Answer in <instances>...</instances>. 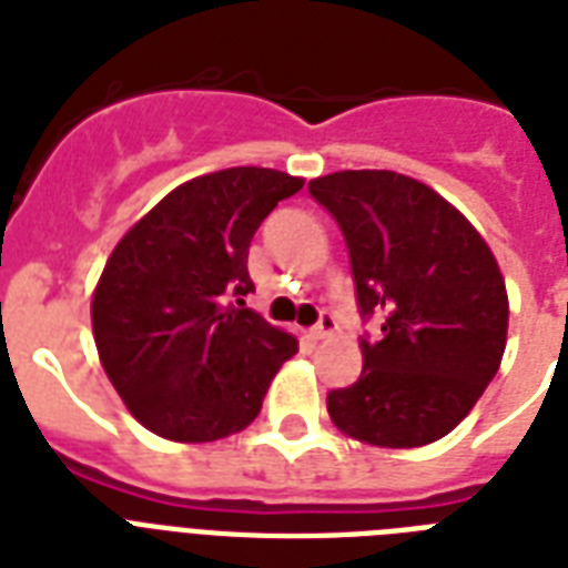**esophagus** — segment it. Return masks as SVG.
Listing matches in <instances>:
<instances>
[{"label":"esophagus","instance_id":"esophagus-1","mask_svg":"<svg viewBox=\"0 0 568 568\" xmlns=\"http://www.w3.org/2000/svg\"><path fill=\"white\" fill-rule=\"evenodd\" d=\"M336 327H338L336 318H333L329 312H321L318 324L312 327V338H327V336H333V333H336Z\"/></svg>","mask_w":568,"mask_h":568}]
</instances>
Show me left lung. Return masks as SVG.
Returning <instances> with one entry per match:
<instances>
[{
  "mask_svg": "<svg viewBox=\"0 0 568 568\" xmlns=\"http://www.w3.org/2000/svg\"><path fill=\"white\" fill-rule=\"evenodd\" d=\"M351 253L363 374L327 395L338 430L377 448L450 433L484 395L507 345V288L480 232L404 173L342 171L310 182Z\"/></svg>",
  "mask_w": 568,
  "mask_h": 568,
  "instance_id": "1",
  "label": "left lung"
}]
</instances>
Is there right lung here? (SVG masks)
Wrapping results in <instances>:
<instances>
[{"mask_svg":"<svg viewBox=\"0 0 568 568\" xmlns=\"http://www.w3.org/2000/svg\"><path fill=\"white\" fill-rule=\"evenodd\" d=\"M301 189L271 168L196 176L120 239L93 292V342L146 430L214 442L258 415L297 338L244 306L250 241Z\"/></svg>","mask_w":568,"mask_h":568,"instance_id":"add662e5","label":"right lung"}]
</instances>
